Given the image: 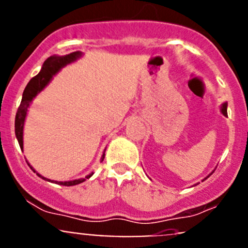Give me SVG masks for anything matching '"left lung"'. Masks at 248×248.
<instances>
[{"mask_svg": "<svg viewBox=\"0 0 248 248\" xmlns=\"http://www.w3.org/2000/svg\"><path fill=\"white\" fill-rule=\"evenodd\" d=\"M221 113H223V114L225 115V116H227V104H224L223 105V107H221ZM212 175V172L211 173H210V175L209 176H211ZM209 176H207V177H209ZM206 177V178H207ZM205 178V179H206ZM203 181H204V179H203Z\"/></svg>", "mask_w": 248, "mask_h": 248, "instance_id": "1", "label": "left lung"}]
</instances>
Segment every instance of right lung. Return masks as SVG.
Wrapping results in <instances>:
<instances>
[{"label":"right lung","mask_w":248,"mask_h":248,"mask_svg":"<svg viewBox=\"0 0 248 248\" xmlns=\"http://www.w3.org/2000/svg\"><path fill=\"white\" fill-rule=\"evenodd\" d=\"M80 56H81L80 51H76V52H71L66 56L50 57V58H47L46 61L44 62V64H43L41 72H39L37 76L33 77V78L29 81V84L27 85V87H25L23 92V98H22L21 105H19L18 109H17L16 118H15V134H16L17 140H18L21 149H23V126H24L25 115H27L28 107H29L31 100L35 98L37 93L41 92L43 88L46 86L47 82L51 80V78H52V77L55 76L62 66H65V65L69 64V62H75L76 59ZM104 158H105V153L104 155H102L101 160L104 161ZM31 169H32V168H31ZM33 171H35V170H33ZM37 175H38L39 177H42L43 179H46L45 177H43V176L39 175V173H37ZM92 175L93 172L90 173V175L86 176L85 178L75 179V181H69V182H55V183L61 184V186H77V184L82 183L84 181H86V178H90Z\"/></svg>","instance_id":"add662e5"}]
</instances>
